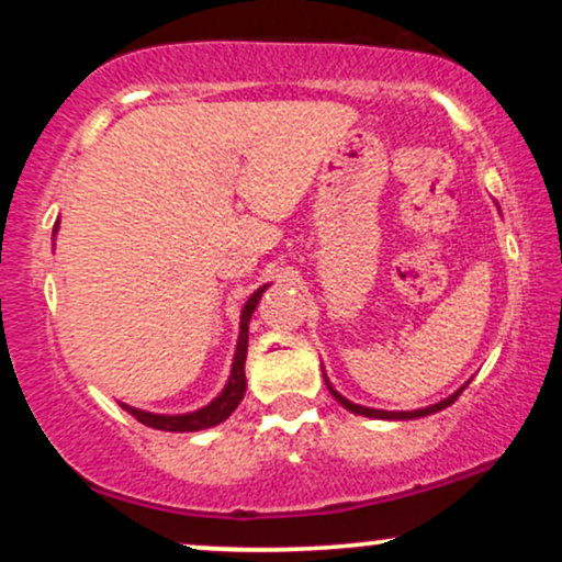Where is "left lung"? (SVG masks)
<instances>
[{
  "instance_id": "left-lung-1",
  "label": "left lung",
  "mask_w": 562,
  "mask_h": 562,
  "mask_svg": "<svg viewBox=\"0 0 562 562\" xmlns=\"http://www.w3.org/2000/svg\"><path fill=\"white\" fill-rule=\"evenodd\" d=\"M325 385H327V391H330L333 396H335V402H338V404H344L348 412H353V415L375 417V420H415V417L436 415V412L447 409L449 404H454V402H457V396H460V393L468 389V383H465V385H462L460 391H454V393H451V396L443 398V402H438V404H430V406H423V409H412V412H385V409H372V406H362V404H353V402H348L346 396H340V393L333 389V383H330V380H327V375H325Z\"/></svg>"
}]
</instances>
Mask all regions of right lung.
Instances as JSON below:
<instances>
[{
    "instance_id": "1",
    "label": "right lung",
    "mask_w": 562,
    "mask_h": 562,
    "mask_svg": "<svg viewBox=\"0 0 562 562\" xmlns=\"http://www.w3.org/2000/svg\"><path fill=\"white\" fill-rule=\"evenodd\" d=\"M57 227L60 222L55 224L53 229V240L57 235ZM269 285H261L245 301L243 312H240V335H237V346H235V359H232V370H229V380L224 385L222 393L209 402L205 406H200L195 412H184V415H156V412H145L137 409V406H128L121 402V406L128 412L132 417H137L142 425L147 428H156V430H169V434H192V430H205V428H214V425L224 423L232 412L237 409V404L243 402L245 396V357H248V322L254 317L256 306H259L263 290Z\"/></svg>"
}]
</instances>
